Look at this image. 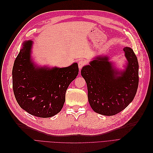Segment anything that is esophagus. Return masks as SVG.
Segmentation results:
<instances>
[{
  "label": "esophagus",
  "instance_id": "34e87169",
  "mask_svg": "<svg viewBox=\"0 0 153 153\" xmlns=\"http://www.w3.org/2000/svg\"><path fill=\"white\" fill-rule=\"evenodd\" d=\"M78 65L79 69L81 70L82 68V67L84 66V65H86V62L84 61V60H79L78 63Z\"/></svg>",
  "mask_w": 153,
  "mask_h": 153
}]
</instances>
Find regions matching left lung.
<instances>
[{"instance_id":"left-lung-1","label":"left lung","mask_w":153,"mask_h":153,"mask_svg":"<svg viewBox=\"0 0 153 153\" xmlns=\"http://www.w3.org/2000/svg\"><path fill=\"white\" fill-rule=\"evenodd\" d=\"M128 60L125 71H116L107 56H97L83 67L82 76L88 88L89 103L97 113L113 116L133 100L139 83V65L132 48H123Z\"/></svg>"}]
</instances>
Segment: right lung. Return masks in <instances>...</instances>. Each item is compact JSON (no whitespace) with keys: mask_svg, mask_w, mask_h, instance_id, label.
<instances>
[{"mask_svg":"<svg viewBox=\"0 0 153 153\" xmlns=\"http://www.w3.org/2000/svg\"><path fill=\"white\" fill-rule=\"evenodd\" d=\"M32 41L25 42L14 62L12 86L19 106L29 114L50 118L59 113L65 93L78 74L76 63L65 68L37 67L30 59Z\"/></svg>","mask_w":153,"mask_h":153,"instance_id":"1","label":"right lung"}]
</instances>
